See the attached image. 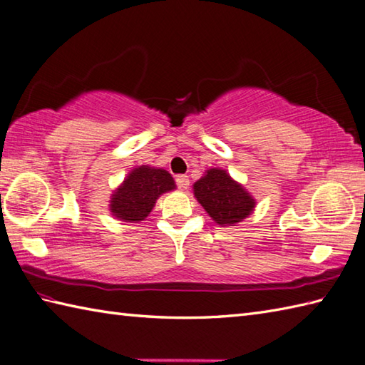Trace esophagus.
I'll return each mask as SVG.
<instances>
[{
    "instance_id": "34e87169",
    "label": "esophagus",
    "mask_w": 365,
    "mask_h": 365,
    "mask_svg": "<svg viewBox=\"0 0 365 365\" xmlns=\"http://www.w3.org/2000/svg\"><path fill=\"white\" fill-rule=\"evenodd\" d=\"M175 182H177V187L182 188V190H187L190 187L188 175H177L175 177Z\"/></svg>"
}]
</instances>
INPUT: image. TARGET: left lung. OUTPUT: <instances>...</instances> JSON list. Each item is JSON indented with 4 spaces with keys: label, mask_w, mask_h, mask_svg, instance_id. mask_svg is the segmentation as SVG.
Listing matches in <instances>:
<instances>
[{
    "label": "left lung",
    "mask_w": 365,
    "mask_h": 365,
    "mask_svg": "<svg viewBox=\"0 0 365 365\" xmlns=\"http://www.w3.org/2000/svg\"><path fill=\"white\" fill-rule=\"evenodd\" d=\"M192 192L210 218L220 226H235L247 218L255 207L254 197L243 185L235 182L226 170L208 169L202 178L192 185Z\"/></svg>",
    "instance_id": "obj_1"
}]
</instances>
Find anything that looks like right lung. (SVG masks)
Masks as SVG:
<instances>
[{"label": "right lung", "instance_id": "1", "mask_svg": "<svg viewBox=\"0 0 365 365\" xmlns=\"http://www.w3.org/2000/svg\"><path fill=\"white\" fill-rule=\"evenodd\" d=\"M175 190V182L168 170L138 166L114 191L110 202L113 216L125 222L145 220L163 192Z\"/></svg>", "mask_w": 365, "mask_h": 365}]
</instances>
